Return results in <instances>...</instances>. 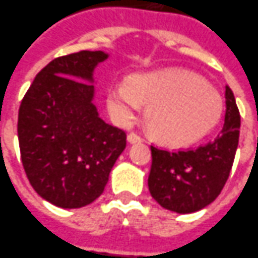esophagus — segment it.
Segmentation results:
<instances>
[{"mask_svg":"<svg viewBox=\"0 0 258 258\" xmlns=\"http://www.w3.org/2000/svg\"><path fill=\"white\" fill-rule=\"evenodd\" d=\"M127 141L131 142V143H139V142L143 141V138H142L141 135H138V133L131 132L127 135Z\"/></svg>","mask_w":258,"mask_h":258,"instance_id":"obj_1","label":"esophagus"}]
</instances>
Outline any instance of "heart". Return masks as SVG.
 <instances>
[{"mask_svg": "<svg viewBox=\"0 0 258 258\" xmlns=\"http://www.w3.org/2000/svg\"><path fill=\"white\" fill-rule=\"evenodd\" d=\"M143 105L148 125L167 145H189L210 132L223 113V99L213 86L198 75L165 69L136 75L129 84L108 89V106L117 122L129 125L141 115Z\"/></svg>", "mask_w": 258, "mask_h": 258, "instance_id": "1", "label": "heart"}]
</instances>
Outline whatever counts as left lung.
<instances>
[{
  "label": "left lung",
  "instance_id": "left-lung-1",
  "mask_svg": "<svg viewBox=\"0 0 258 258\" xmlns=\"http://www.w3.org/2000/svg\"><path fill=\"white\" fill-rule=\"evenodd\" d=\"M240 135V113L234 95L226 86V116L214 141L196 149L170 150L152 145L149 190L162 207L193 213L222 193L234 162Z\"/></svg>",
  "mask_w": 258,
  "mask_h": 258
}]
</instances>
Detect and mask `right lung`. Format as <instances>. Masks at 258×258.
<instances>
[{
  "instance_id": "1",
  "label": "right lung",
  "mask_w": 258,
  "mask_h": 258,
  "mask_svg": "<svg viewBox=\"0 0 258 258\" xmlns=\"http://www.w3.org/2000/svg\"><path fill=\"white\" fill-rule=\"evenodd\" d=\"M102 51H79L52 59L24 95L18 142L25 174L36 193L62 209L99 198L109 172L126 148V132L98 116L92 103L95 67Z\"/></svg>"
}]
</instances>
